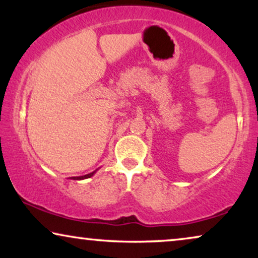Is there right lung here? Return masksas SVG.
I'll return each mask as SVG.
<instances>
[{
  "mask_svg": "<svg viewBox=\"0 0 258 258\" xmlns=\"http://www.w3.org/2000/svg\"><path fill=\"white\" fill-rule=\"evenodd\" d=\"M98 170V169H96V170L95 171H93V172H90V174H87V175H84V176H75V177H70L72 179H75V181H81V179H86V178H90L91 176H93L95 172H96Z\"/></svg>",
  "mask_w": 258,
  "mask_h": 258,
  "instance_id": "right-lung-1",
  "label": "right lung"
}]
</instances>
